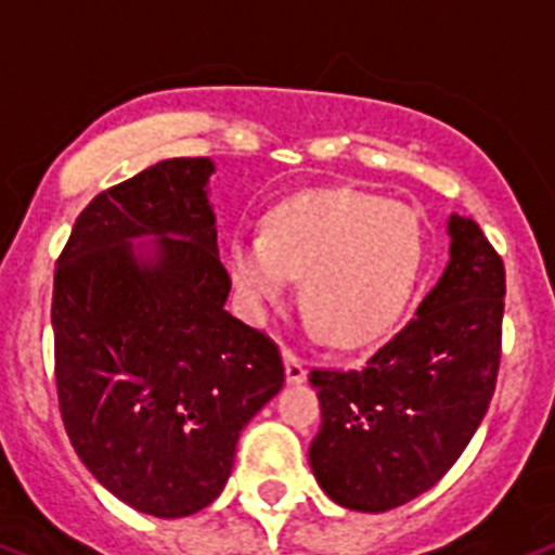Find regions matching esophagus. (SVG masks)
Here are the masks:
<instances>
[{
    "instance_id": "34e87169",
    "label": "esophagus",
    "mask_w": 555,
    "mask_h": 555,
    "mask_svg": "<svg viewBox=\"0 0 555 555\" xmlns=\"http://www.w3.org/2000/svg\"><path fill=\"white\" fill-rule=\"evenodd\" d=\"M283 365H286L288 383H304V379H306V363L295 354V351H283Z\"/></svg>"
}]
</instances>
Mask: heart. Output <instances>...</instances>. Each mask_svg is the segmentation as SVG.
<instances>
[{
    "mask_svg": "<svg viewBox=\"0 0 555 555\" xmlns=\"http://www.w3.org/2000/svg\"><path fill=\"white\" fill-rule=\"evenodd\" d=\"M423 260L411 206L360 190H311L267 215L263 235H235L229 278L251 320L304 278V309L332 346H365L400 318Z\"/></svg>",
    "mask_w": 555,
    "mask_h": 555,
    "instance_id": "1",
    "label": "heart"
}]
</instances>
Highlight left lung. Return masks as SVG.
<instances>
[{
    "instance_id": "left-lung-1",
    "label": "left lung",
    "mask_w": 555,
    "mask_h": 555,
    "mask_svg": "<svg viewBox=\"0 0 555 555\" xmlns=\"http://www.w3.org/2000/svg\"><path fill=\"white\" fill-rule=\"evenodd\" d=\"M448 237L437 286L363 369L309 374L323 414L309 465L349 511L383 514L434 488L491 405L505 267L465 215L448 218Z\"/></svg>"
}]
</instances>
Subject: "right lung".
I'll return each mask as SVG.
<instances>
[{
    "label": "right lung",
    "mask_w": 555,
    "mask_h": 555,
    "mask_svg": "<svg viewBox=\"0 0 555 555\" xmlns=\"http://www.w3.org/2000/svg\"><path fill=\"white\" fill-rule=\"evenodd\" d=\"M212 172L167 158L95 195L53 278L67 437L113 496L158 519L221 496L244 425L283 388L278 346L227 311Z\"/></svg>",
    "instance_id": "add662e5"
}]
</instances>
